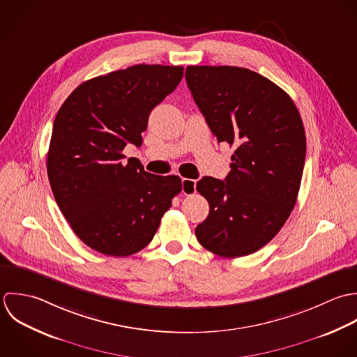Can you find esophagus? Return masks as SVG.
Listing matches in <instances>:
<instances>
[{
  "mask_svg": "<svg viewBox=\"0 0 357 357\" xmlns=\"http://www.w3.org/2000/svg\"><path fill=\"white\" fill-rule=\"evenodd\" d=\"M182 192L186 196L196 193V181L189 178H182Z\"/></svg>",
  "mask_w": 357,
  "mask_h": 357,
  "instance_id": "obj_1",
  "label": "esophagus"
}]
</instances>
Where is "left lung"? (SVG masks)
<instances>
[{
    "label": "left lung",
    "mask_w": 357,
    "mask_h": 357,
    "mask_svg": "<svg viewBox=\"0 0 357 357\" xmlns=\"http://www.w3.org/2000/svg\"><path fill=\"white\" fill-rule=\"evenodd\" d=\"M185 77L216 141L236 146L225 181L197 182L210 214L196 237L219 257L250 255L279 233L296 203L306 154L299 112L280 86L244 68L188 66Z\"/></svg>",
    "instance_id": "8db88e82"
}]
</instances>
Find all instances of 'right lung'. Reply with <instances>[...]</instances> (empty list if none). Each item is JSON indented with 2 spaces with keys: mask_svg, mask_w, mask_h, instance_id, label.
<instances>
[{
  "mask_svg": "<svg viewBox=\"0 0 357 357\" xmlns=\"http://www.w3.org/2000/svg\"><path fill=\"white\" fill-rule=\"evenodd\" d=\"M182 66L135 65L91 78L61 106L52 128L47 172L73 231L92 250L128 257L144 248L182 190L176 175L149 174L124 161L139 147L150 112L175 91Z\"/></svg>",
  "mask_w": 357,
  "mask_h": 357,
  "instance_id": "obj_1",
  "label": "right lung"
}]
</instances>
